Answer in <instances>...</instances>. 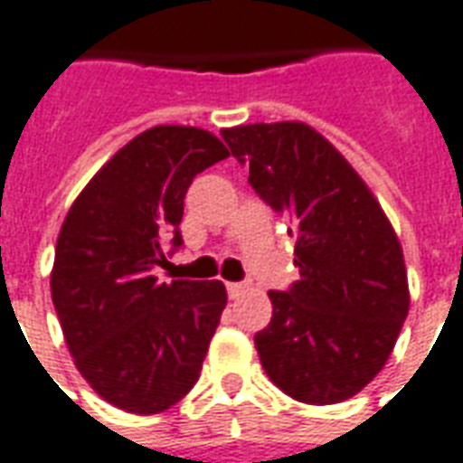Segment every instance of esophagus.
Wrapping results in <instances>:
<instances>
[{"label": "esophagus", "instance_id": "esophagus-1", "mask_svg": "<svg viewBox=\"0 0 463 463\" xmlns=\"http://www.w3.org/2000/svg\"><path fill=\"white\" fill-rule=\"evenodd\" d=\"M225 288H228V296H231V298H240V296L247 291V284H242V281H228Z\"/></svg>", "mask_w": 463, "mask_h": 463}]
</instances>
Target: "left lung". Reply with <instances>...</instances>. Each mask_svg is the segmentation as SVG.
<instances>
[{"mask_svg": "<svg viewBox=\"0 0 463 463\" xmlns=\"http://www.w3.org/2000/svg\"><path fill=\"white\" fill-rule=\"evenodd\" d=\"M250 186L288 218L301 279L269 291V326L255 335L264 372L287 396L327 405L383 369L408 316L403 250L362 176L306 123L223 128Z\"/></svg>", "mask_w": 463, "mask_h": 463, "instance_id": "1", "label": "left lung"}]
</instances>
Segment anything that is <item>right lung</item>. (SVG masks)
<instances>
[{
    "mask_svg": "<svg viewBox=\"0 0 463 463\" xmlns=\"http://www.w3.org/2000/svg\"><path fill=\"white\" fill-rule=\"evenodd\" d=\"M213 133L155 126L123 146L67 211L51 274L67 349L106 403L153 415L199 381L228 294L221 281H160L165 242L194 176L228 157Z\"/></svg>",
    "mask_w": 463,
    "mask_h": 463,
    "instance_id": "1",
    "label": "right lung"
}]
</instances>
